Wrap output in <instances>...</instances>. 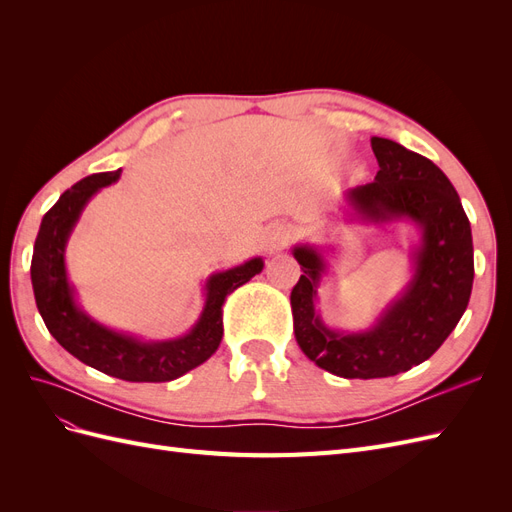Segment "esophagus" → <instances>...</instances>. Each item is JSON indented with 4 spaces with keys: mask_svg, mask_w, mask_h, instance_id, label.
<instances>
[{
    "mask_svg": "<svg viewBox=\"0 0 512 512\" xmlns=\"http://www.w3.org/2000/svg\"><path fill=\"white\" fill-rule=\"evenodd\" d=\"M292 239V232L288 226L280 224V226H273L269 232H267V247L273 252V250H282V247L288 245V241Z\"/></svg>",
    "mask_w": 512,
    "mask_h": 512,
    "instance_id": "obj_1",
    "label": "esophagus"
}]
</instances>
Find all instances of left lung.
Listing matches in <instances>:
<instances>
[{
  "label": "left lung",
  "instance_id": "1",
  "mask_svg": "<svg viewBox=\"0 0 512 512\" xmlns=\"http://www.w3.org/2000/svg\"><path fill=\"white\" fill-rule=\"evenodd\" d=\"M378 175L346 194L365 222L410 220L421 228L414 275L374 327L333 331L316 312L318 284L327 271L314 245L292 250L303 275L290 292L294 337L309 361L342 378H389L421 365L466 312L474 282V247L466 211L453 183L431 160L389 138H371Z\"/></svg>",
  "mask_w": 512,
  "mask_h": 512
}]
</instances>
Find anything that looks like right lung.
I'll return each mask as SVG.
<instances>
[{
	"mask_svg": "<svg viewBox=\"0 0 512 512\" xmlns=\"http://www.w3.org/2000/svg\"><path fill=\"white\" fill-rule=\"evenodd\" d=\"M121 170L96 173L74 183L44 213L32 256V286L46 329L72 356L106 376L128 382H168L205 363L222 342V305L230 292L262 271V258L213 273L207 280L203 314L190 333L166 342H141L102 327L76 305L66 273V243L89 198L119 179Z\"/></svg>",
	"mask_w": 512,
	"mask_h": 512,
	"instance_id": "1",
	"label": "right lung"
}]
</instances>
